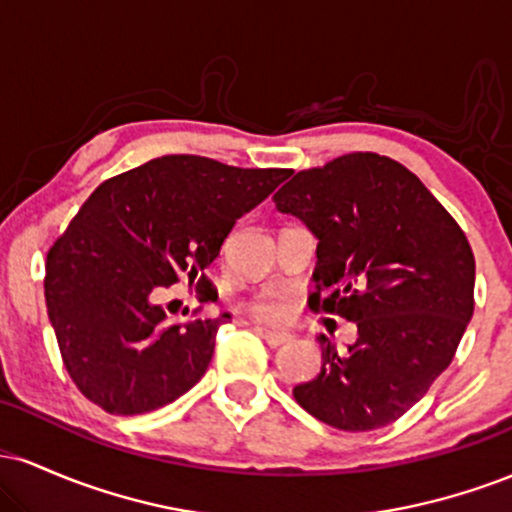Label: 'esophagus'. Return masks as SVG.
<instances>
[{"label": "esophagus", "mask_w": 512, "mask_h": 512, "mask_svg": "<svg viewBox=\"0 0 512 512\" xmlns=\"http://www.w3.org/2000/svg\"><path fill=\"white\" fill-rule=\"evenodd\" d=\"M255 332L260 334V337L264 339V342H267L269 346H281V344H286L289 342V334H284V332H272V330H262V327H255Z\"/></svg>", "instance_id": "1"}]
</instances>
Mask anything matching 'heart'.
I'll return each mask as SVG.
<instances>
[{
  "label": "heart",
  "mask_w": 512,
  "mask_h": 512,
  "mask_svg": "<svg viewBox=\"0 0 512 512\" xmlns=\"http://www.w3.org/2000/svg\"><path fill=\"white\" fill-rule=\"evenodd\" d=\"M245 308L252 317H257L260 322H269V325H279L291 313L289 298L281 296V293H264V296L252 298Z\"/></svg>",
  "instance_id": "heart-1"
}]
</instances>
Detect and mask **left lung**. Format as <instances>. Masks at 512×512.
<instances>
[{"label":"left lung","mask_w":512,"mask_h":512,"mask_svg":"<svg viewBox=\"0 0 512 512\" xmlns=\"http://www.w3.org/2000/svg\"><path fill=\"white\" fill-rule=\"evenodd\" d=\"M317 238L315 313L356 322L293 397L322 424L373 431L397 421L450 366L474 313V252L448 209L392 158L356 151L296 173L274 195Z\"/></svg>","instance_id":"obj_1"}]
</instances>
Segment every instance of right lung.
Listing matches in <instances>:
<instances>
[{
  "instance_id": "1",
  "label": "right lung",
  "mask_w": 512,
  "mask_h": 512,
  "mask_svg": "<svg viewBox=\"0 0 512 512\" xmlns=\"http://www.w3.org/2000/svg\"><path fill=\"white\" fill-rule=\"evenodd\" d=\"M289 173L178 154L93 190L45 262L48 317L88 402L146 414L199 383L231 315L173 322L158 296L175 284L209 296L207 267L223 240Z\"/></svg>"
}]
</instances>
